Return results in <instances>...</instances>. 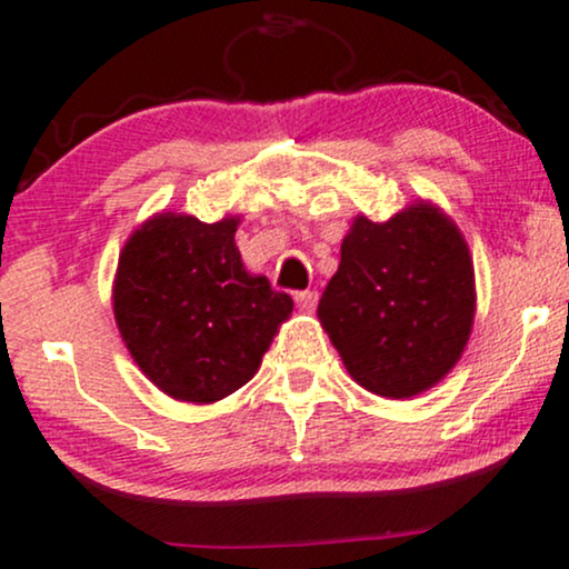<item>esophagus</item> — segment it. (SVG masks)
Returning a JSON list of instances; mask_svg holds the SVG:
<instances>
[{
  "mask_svg": "<svg viewBox=\"0 0 569 569\" xmlns=\"http://www.w3.org/2000/svg\"><path fill=\"white\" fill-rule=\"evenodd\" d=\"M297 307L301 312H312L315 307H318V291H297Z\"/></svg>",
  "mask_w": 569,
  "mask_h": 569,
  "instance_id": "1",
  "label": "esophagus"
}]
</instances>
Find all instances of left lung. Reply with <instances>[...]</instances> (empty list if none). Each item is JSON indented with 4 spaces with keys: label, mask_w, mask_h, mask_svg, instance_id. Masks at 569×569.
Listing matches in <instances>:
<instances>
[{
    "label": "left lung",
    "mask_w": 569,
    "mask_h": 569,
    "mask_svg": "<svg viewBox=\"0 0 569 569\" xmlns=\"http://www.w3.org/2000/svg\"><path fill=\"white\" fill-rule=\"evenodd\" d=\"M318 315L359 386L388 399L426 391L457 365L476 315L462 233L428 204L357 218Z\"/></svg>",
    "instance_id": "obj_1"
}]
</instances>
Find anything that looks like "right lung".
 Listing matches in <instances>:
<instances>
[{
  "mask_svg": "<svg viewBox=\"0 0 569 569\" xmlns=\"http://www.w3.org/2000/svg\"><path fill=\"white\" fill-rule=\"evenodd\" d=\"M239 220L157 214L128 239L114 320L143 376L172 399L210 405L254 378L289 293L243 270Z\"/></svg>",
  "mask_w": 569,
  "mask_h": 569,
  "instance_id": "add662e5",
  "label": "right lung"
}]
</instances>
